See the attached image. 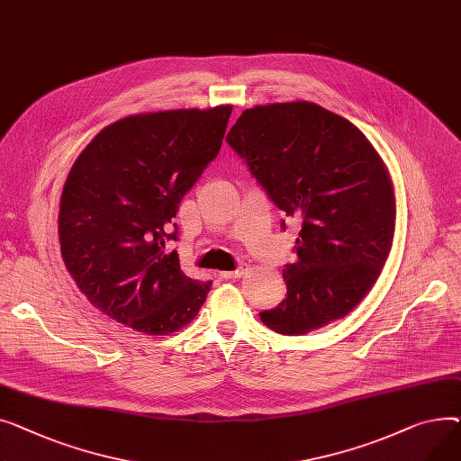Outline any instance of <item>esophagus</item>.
I'll return each instance as SVG.
<instances>
[{
	"instance_id": "1",
	"label": "esophagus",
	"mask_w": 461,
	"mask_h": 461,
	"mask_svg": "<svg viewBox=\"0 0 461 461\" xmlns=\"http://www.w3.org/2000/svg\"><path fill=\"white\" fill-rule=\"evenodd\" d=\"M249 272V267L248 266H240L238 269H234V272H223L221 274V277L223 279H238V277H243Z\"/></svg>"
}]
</instances>
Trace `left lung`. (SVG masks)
Segmentation results:
<instances>
[{
    "mask_svg": "<svg viewBox=\"0 0 461 461\" xmlns=\"http://www.w3.org/2000/svg\"><path fill=\"white\" fill-rule=\"evenodd\" d=\"M227 141L269 199L302 220L297 260L283 269L286 297L260 312L262 323L297 337L344 318L393 248L396 201L385 161L357 126L307 100L246 110Z\"/></svg>",
    "mask_w": 461,
    "mask_h": 461,
    "instance_id": "8db88e82",
    "label": "left lung"
}]
</instances>
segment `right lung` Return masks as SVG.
Instances as JSON below:
<instances>
[{
  "label": "right lung",
  "mask_w": 461,
  "mask_h": 461,
  "mask_svg": "<svg viewBox=\"0 0 461 461\" xmlns=\"http://www.w3.org/2000/svg\"><path fill=\"white\" fill-rule=\"evenodd\" d=\"M230 104L128 115L81 150L59 203L61 257L105 316L145 335L192 321L212 283L187 277L166 241L182 197L221 149Z\"/></svg>",
  "instance_id": "add662e5"
}]
</instances>
